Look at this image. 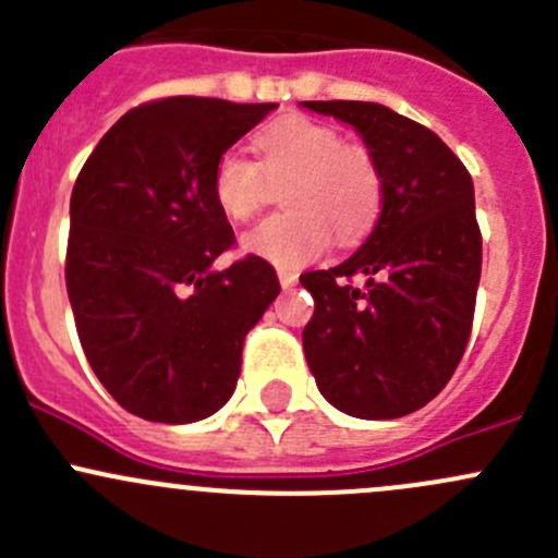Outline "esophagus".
I'll use <instances>...</instances> for the list:
<instances>
[{"label":"esophagus","mask_w":558,"mask_h":558,"mask_svg":"<svg viewBox=\"0 0 558 558\" xmlns=\"http://www.w3.org/2000/svg\"><path fill=\"white\" fill-rule=\"evenodd\" d=\"M278 280L283 289H291V286H296V272H289V269H278Z\"/></svg>","instance_id":"34e87169"}]
</instances>
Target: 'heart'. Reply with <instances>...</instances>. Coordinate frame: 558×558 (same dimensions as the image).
<instances>
[{
	"label": "heart",
	"mask_w": 558,
	"mask_h": 558,
	"mask_svg": "<svg viewBox=\"0 0 558 558\" xmlns=\"http://www.w3.org/2000/svg\"><path fill=\"white\" fill-rule=\"evenodd\" d=\"M258 165L238 150L218 156L213 199L232 223H245L282 185L280 216L243 238L245 253L283 269H300L324 256L331 234L359 243L375 227L384 205V180L373 154L342 143V134L305 116H283L256 134Z\"/></svg>",
	"instance_id": "obj_1"
}]
</instances>
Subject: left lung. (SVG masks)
<instances>
[{
  "label": "left lung",
  "instance_id": "1",
  "mask_svg": "<svg viewBox=\"0 0 558 558\" xmlns=\"http://www.w3.org/2000/svg\"><path fill=\"white\" fill-rule=\"evenodd\" d=\"M362 134L384 180L380 218L331 269L302 275L315 313L302 331L326 402L353 418L415 413L464 356L481 283V229L466 167L432 129L378 102H302ZM368 278L367 290L347 283Z\"/></svg>",
  "mask_w": 558,
  "mask_h": 558
}]
</instances>
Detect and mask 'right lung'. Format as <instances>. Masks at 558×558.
I'll return each instance as SVG.
<instances>
[{
	"label": "right lung",
	"mask_w": 558,
	"mask_h": 558,
	"mask_svg": "<svg viewBox=\"0 0 558 558\" xmlns=\"http://www.w3.org/2000/svg\"><path fill=\"white\" fill-rule=\"evenodd\" d=\"M275 102L170 97L112 123L70 199L66 294L99 384L159 424H194L234 393L245 335L280 294L275 269L234 245L213 167Z\"/></svg>",
	"instance_id": "obj_1"
}]
</instances>
